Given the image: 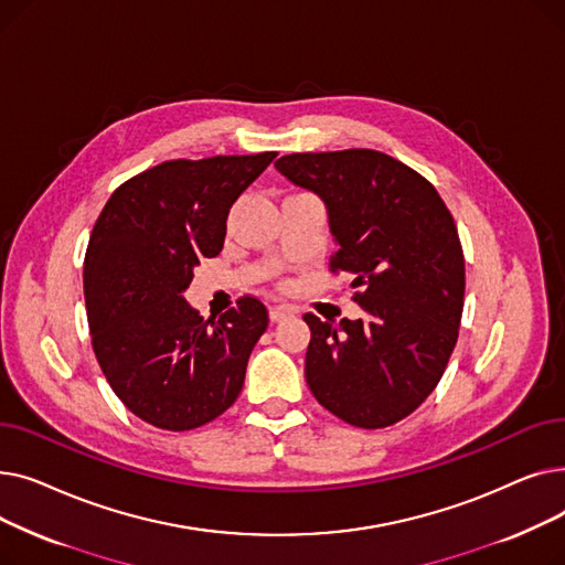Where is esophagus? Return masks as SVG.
I'll return each instance as SVG.
<instances>
[{"label": "esophagus", "mask_w": 565, "mask_h": 565, "mask_svg": "<svg viewBox=\"0 0 565 565\" xmlns=\"http://www.w3.org/2000/svg\"><path fill=\"white\" fill-rule=\"evenodd\" d=\"M295 313V309L292 307H288V305H277V307H273L270 309V318L275 320V322H279V320H286L288 316H292Z\"/></svg>", "instance_id": "esophagus-1"}]
</instances>
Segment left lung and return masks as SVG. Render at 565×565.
Instances as JSON below:
<instances>
[{
	"label": "left lung",
	"instance_id": "obj_1",
	"mask_svg": "<svg viewBox=\"0 0 565 565\" xmlns=\"http://www.w3.org/2000/svg\"><path fill=\"white\" fill-rule=\"evenodd\" d=\"M328 207L330 270L358 288V320H320L305 375L316 401L358 428L392 426L437 387L458 341L465 256L447 203L422 173L371 148L275 162Z\"/></svg>",
	"mask_w": 565,
	"mask_h": 565
}]
</instances>
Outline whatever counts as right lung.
Instances as JSON below:
<instances>
[{
    "label": "right lung",
    "instance_id": "obj_1",
    "mask_svg": "<svg viewBox=\"0 0 565 565\" xmlns=\"http://www.w3.org/2000/svg\"><path fill=\"white\" fill-rule=\"evenodd\" d=\"M277 153L169 160L114 190L88 237L84 300L96 360L146 424L192 430L243 390L267 309L241 298L220 320L188 305L194 267L224 247L226 217Z\"/></svg>",
    "mask_w": 565,
    "mask_h": 565
}]
</instances>
